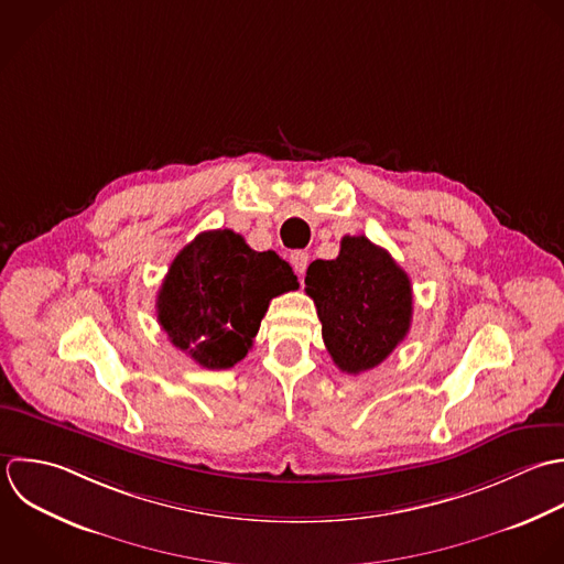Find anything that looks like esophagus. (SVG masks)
<instances>
[{
    "mask_svg": "<svg viewBox=\"0 0 564 564\" xmlns=\"http://www.w3.org/2000/svg\"><path fill=\"white\" fill-rule=\"evenodd\" d=\"M290 263H292L294 272H296L299 276H303L305 270H307V265H310V254L303 252V250H294V252L290 254Z\"/></svg>",
    "mask_w": 564,
    "mask_h": 564,
    "instance_id": "esophagus-1",
    "label": "esophagus"
}]
</instances>
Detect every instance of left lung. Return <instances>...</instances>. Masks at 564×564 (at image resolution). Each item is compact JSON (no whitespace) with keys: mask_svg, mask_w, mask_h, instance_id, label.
Segmentation results:
<instances>
[{"mask_svg":"<svg viewBox=\"0 0 564 564\" xmlns=\"http://www.w3.org/2000/svg\"><path fill=\"white\" fill-rule=\"evenodd\" d=\"M305 292L323 323L325 347L345 373L378 367L411 329V279L365 235L343 237L336 259L312 261Z\"/></svg>","mask_w":564,"mask_h":564,"instance_id":"8db88e82","label":"left lung"}]
</instances>
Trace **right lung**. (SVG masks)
I'll return each mask as SVG.
<instances>
[{
  "mask_svg": "<svg viewBox=\"0 0 564 564\" xmlns=\"http://www.w3.org/2000/svg\"><path fill=\"white\" fill-rule=\"evenodd\" d=\"M296 288L276 252H257L228 228L199 232L162 281L158 323L197 365L230 369L250 351L270 301Z\"/></svg>",
  "mask_w": 564,
  "mask_h": 564,
  "instance_id": "1",
  "label": "right lung"
}]
</instances>
